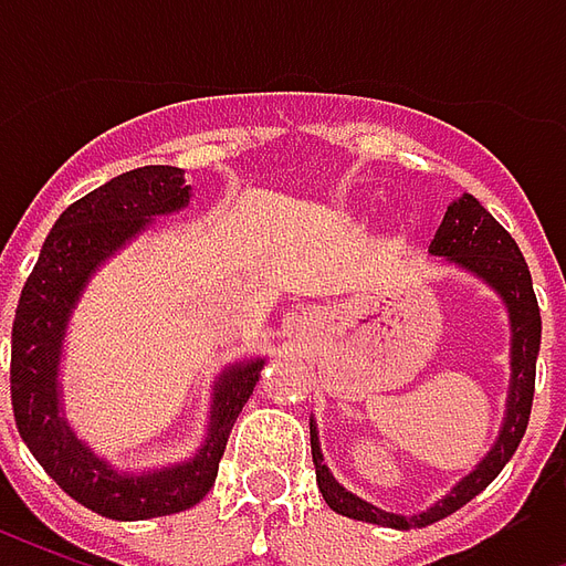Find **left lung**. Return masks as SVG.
I'll return each instance as SVG.
<instances>
[{
	"label": "left lung",
	"instance_id": "obj_1",
	"mask_svg": "<svg viewBox=\"0 0 566 566\" xmlns=\"http://www.w3.org/2000/svg\"><path fill=\"white\" fill-rule=\"evenodd\" d=\"M427 251L433 258H442L451 266L475 275L479 282H485L503 300V306L510 312V391H506L503 424H500L497 439L488 449L485 458L475 463V470L463 475L446 497L437 500L430 510L418 512V515L385 512L367 503L364 497L352 494L348 488L339 485L331 470H327L324 454H321L315 418H308L312 461H315V475H318V491L327 500V506L333 512H339V515L357 518V522L381 524V527H394V531L427 527V524L458 512L463 503H470L475 494H482L497 479L500 470L510 463V458L518 449V442H522L524 430H527V418H531L536 355H539V333H543L534 282H531V270L524 263L522 251L515 245V239L488 214V209L479 199L470 197V193L454 199Z\"/></svg>",
	"mask_w": 566,
	"mask_h": 566
}]
</instances>
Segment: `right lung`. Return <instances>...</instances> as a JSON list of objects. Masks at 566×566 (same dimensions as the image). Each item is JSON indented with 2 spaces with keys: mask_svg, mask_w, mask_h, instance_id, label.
Masks as SVG:
<instances>
[{
  "mask_svg": "<svg viewBox=\"0 0 566 566\" xmlns=\"http://www.w3.org/2000/svg\"><path fill=\"white\" fill-rule=\"evenodd\" d=\"M190 185L178 166H142L72 202L48 233L20 291L11 327V406L23 442L44 473L81 506L115 522H145L190 510L209 494L235 418L254 394L266 357L235 360L211 385L206 439L193 458L172 467L120 473L93 454L66 421L60 360L69 321L84 287L154 218L187 209Z\"/></svg>",
  "mask_w": 566,
  "mask_h": 566,
  "instance_id": "1",
  "label": "right lung"
}]
</instances>
